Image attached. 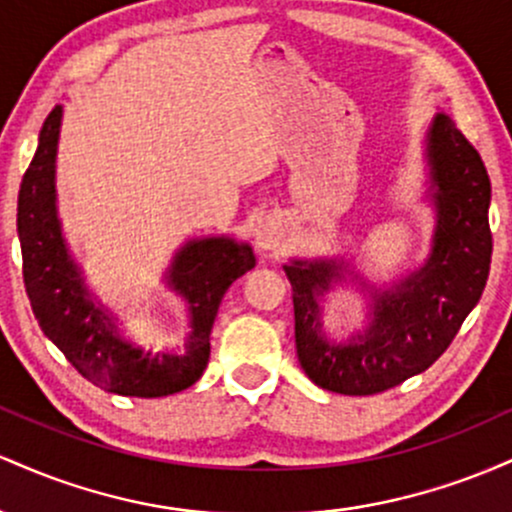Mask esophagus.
Masks as SVG:
<instances>
[{
    "label": "esophagus",
    "instance_id": "1",
    "mask_svg": "<svg viewBox=\"0 0 512 512\" xmlns=\"http://www.w3.org/2000/svg\"><path fill=\"white\" fill-rule=\"evenodd\" d=\"M284 226L276 216H267V219L260 221L255 233V243L260 250L267 252H276L279 248H284Z\"/></svg>",
    "mask_w": 512,
    "mask_h": 512
}]
</instances>
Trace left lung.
<instances>
[{
    "mask_svg": "<svg viewBox=\"0 0 512 512\" xmlns=\"http://www.w3.org/2000/svg\"><path fill=\"white\" fill-rule=\"evenodd\" d=\"M424 161L426 202L436 211L424 264L383 289L344 257L284 264L293 289L298 361L322 390L378 395L424 373L479 303L493 248L489 173L477 149L445 113H436L426 129ZM346 280L367 291V325L344 343H334L321 330L319 301Z\"/></svg>",
    "mask_w": 512,
    "mask_h": 512,
    "instance_id": "obj_1",
    "label": "left lung"
}]
</instances>
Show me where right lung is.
I'll use <instances>...</instances> for the list:
<instances>
[{
  "label": "right lung",
  "mask_w": 512,
  "mask_h": 512,
  "mask_svg": "<svg viewBox=\"0 0 512 512\" xmlns=\"http://www.w3.org/2000/svg\"><path fill=\"white\" fill-rule=\"evenodd\" d=\"M60 127L62 105H55L19 190L23 284L35 320L88 383L105 392L149 399L187 390L209 363V334L223 293L255 267L252 248L231 236L187 240L163 274L190 315L185 351H151L127 339L117 325L120 317L86 286L64 240L55 190Z\"/></svg>",
  "instance_id": "right-lung-1"
}]
</instances>
